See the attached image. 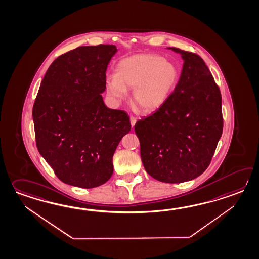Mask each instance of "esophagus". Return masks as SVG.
Masks as SVG:
<instances>
[{"label": "esophagus", "mask_w": 259, "mask_h": 259, "mask_svg": "<svg viewBox=\"0 0 259 259\" xmlns=\"http://www.w3.org/2000/svg\"><path fill=\"white\" fill-rule=\"evenodd\" d=\"M130 122H131V126H135V124H136V122H137V118L134 117V116H131V117H130Z\"/></svg>", "instance_id": "34e87169"}]
</instances>
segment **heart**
I'll use <instances>...</instances> for the list:
<instances>
[{
  "instance_id": "b5f03b06",
  "label": "heart",
  "mask_w": 259,
  "mask_h": 259,
  "mask_svg": "<svg viewBox=\"0 0 259 259\" xmlns=\"http://www.w3.org/2000/svg\"><path fill=\"white\" fill-rule=\"evenodd\" d=\"M179 79L177 65L155 54H138L122 58L116 66V75L106 79L109 96L116 100L126 98L134 90L133 102L143 112L161 107Z\"/></svg>"
}]
</instances>
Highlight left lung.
I'll list each match as a JSON object with an SVG mask.
<instances>
[{
  "mask_svg": "<svg viewBox=\"0 0 259 259\" xmlns=\"http://www.w3.org/2000/svg\"><path fill=\"white\" fill-rule=\"evenodd\" d=\"M184 63L179 82L152 115L135 132L147 172L165 183L198 178L209 166L223 131L222 98L202 58L175 47Z\"/></svg>",
  "mask_w": 259,
  "mask_h": 259,
  "instance_id": "8db88e82",
  "label": "left lung"
}]
</instances>
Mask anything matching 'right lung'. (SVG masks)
Returning <instances> with one entry per match:
<instances>
[{
    "label": "right lung",
    "instance_id": "1",
    "mask_svg": "<svg viewBox=\"0 0 259 259\" xmlns=\"http://www.w3.org/2000/svg\"><path fill=\"white\" fill-rule=\"evenodd\" d=\"M113 45L80 46L47 69L32 117L40 155L66 184L92 189L113 172L112 157L131 130L125 111L104 103L106 70Z\"/></svg>",
    "mask_w": 259,
    "mask_h": 259
}]
</instances>
